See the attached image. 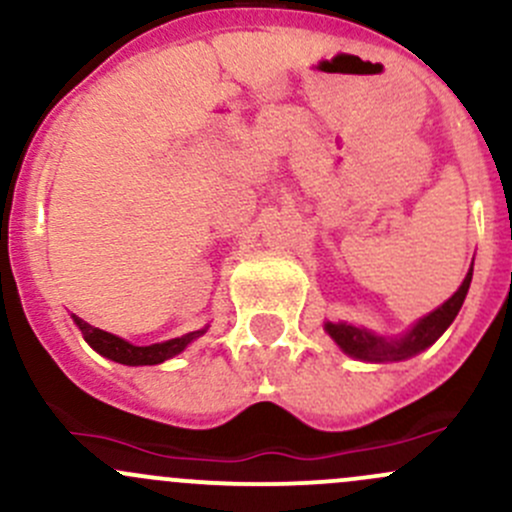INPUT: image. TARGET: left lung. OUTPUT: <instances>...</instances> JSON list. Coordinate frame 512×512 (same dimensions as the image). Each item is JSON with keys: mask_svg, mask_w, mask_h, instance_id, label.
<instances>
[{"mask_svg": "<svg viewBox=\"0 0 512 512\" xmlns=\"http://www.w3.org/2000/svg\"><path fill=\"white\" fill-rule=\"evenodd\" d=\"M471 277L473 265L464 282H461V287L454 292V297L446 299L444 304H441L439 309H434L429 316L419 319L412 331H407L402 338L375 336V333L351 324H326V331L328 336H331L348 355H353V358L370 360V363H395V360L412 358V355L422 353L424 348L432 346L441 333L451 326V321L459 314L461 304H464L466 292H469Z\"/></svg>", "mask_w": 512, "mask_h": 512, "instance_id": "obj_1", "label": "left lung"}]
</instances>
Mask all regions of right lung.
<instances>
[{"mask_svg": "<svg viewBox=\"0 0 512 512\" xmlns=\"http://www.w3.org/2000/svg\"><path fill=\"white\" fill-rule=\"evenodd\" d=\"M73 319H75V324H78L80 333H83L85 341H88L95 351H98L100 355H105V358L115 360V363H122V365L164 363V360L174 358V355H179L181 351H184L193 338H198L201 333H206V328H203V331L186 333V336L171 338V341H166V343H154V346H132V343H127L125 338H117V336H112V333L102 331V328L90 326L88 321L78 319V316H73Z\"/></svg>", "mask_w": 512, "mask_h": 512, "instance_id": "obj_1", "label": "right lung"}]
</instances>
